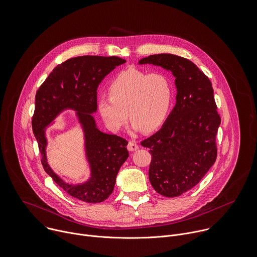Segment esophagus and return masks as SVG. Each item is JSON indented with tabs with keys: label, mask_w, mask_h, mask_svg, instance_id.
I'll use <instances>...</instances> for the list:
<instances>
[{
	"label": "esophagus",
	"mask_w": 257,
	"mask_h": 257,
	"mask_svg": "<svg viewBox=\"0 0 257 257\" xmlns=\"http://www.w3.org/2000/svg\"><path fill=\"white\" fill-rule=\"evenodd\" d=\"M127 149L131 151V152H135L139 149V146L137 144L136 141H130L128 142V145H127Z\"/></svg>",
	"instance_id": "esophagus-1"
}]
</instances>
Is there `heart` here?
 Here are the masks:
<instances>
[{
    "label": "heart",
    "instance_id": "obj_1",
    "mask_svg": "<svg viewBox=\"0 0 257 257\" xmlns=\"http://www.w3.org/2000/svg\"><path fill=\"white\" fill-rule=\"evenodd\" d=\"M108 94L98 99L97 106L105 125L115 133L124 126L128 116L135 132L158 128L172 102V86L166 76L135 68L120 72L110 82Z\"/></svg>",
    "mask_w": 257,
    "mask_h": 257
}]
</instances>
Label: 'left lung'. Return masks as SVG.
<instances>
[{"instance_id": "8db88e82", "label": "left lung", "mask_w": 257, "mask_h": 257, "mask_svg": "<svg viewBox=\"0 0 257 257\" xmlns=\"http://www.w3.org/2000/svg\"><path fill=\"white\" fill-rule=\"evenodd\" d=\"M138 64L161 67L175 78L174 108L162 127L142 142L152 155V186L163 196L175 197L194 187L216 161L221 117L214 89L192 62L175 55H152Z\"/></svg>"}]
</instances>
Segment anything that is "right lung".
<instances>
[{
    "mask_svg": "<svg viewBox=\"0 0 257 257\" xmlns=\"http://www.w3.org/2000/svg\"><path fill=\"white\" fill-rule=\"evenodd\" d=\"M125 60L117 57L83 56L57 66L39 87L35 96L32 130L41 153L45 172L71 196L97 203L113 191L116 175L128 157L127 142L101 132L92 115L97 111V88L100 83ZM74 110L84 136L85 157L90 175L87 181L66 183L49 166L46 156V127L65 110Z\"/></svg>",
    "mask_w": 257,
    "mask_h": 257,
    "instance_id": "right-lung-1",
    "label": "right lung"
}]
</instances>
